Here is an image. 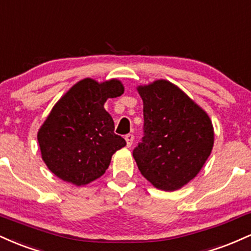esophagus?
<instances>
[{"instance_id":"obj_1","label":"esophagus","mask_w":251,"mask_h":251,"mask_svg":"<svg viewBox=\"0 0 251 251\" xmlns=\"http://www.w3.org/2000/svg\"><path fill=\"white\" fill-rule=\"evenodd\" d=\"M125 140H126V145H127V148H131V145L133 144V140H134V135L133 134H127L125 137Z\"/></svg>"}]
</instances>
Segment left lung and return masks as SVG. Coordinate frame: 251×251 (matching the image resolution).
Masks as SVG:
<instances>
[{
	"mask_svg": "<svg viewBox=\"0 0 251 251\" xmlns=\"http://www.w3.org/2000/svg\"><path fill=\"white\" fill-rule=\"evenodd\" d=\"M137 89L144 103V137L133 158L152 185L175 191L194 179L211 153L212 123L204 109L168 80Z\"/></svg>",
	"mask_w": 251,
	"mask_h": 251,
	"instance_id": "left-lung-1",
	"label": "left lung"
}]
</instances>
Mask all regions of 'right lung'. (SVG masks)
Wrapping results in <instances>:
<instances>
[{
    "label": "right lung",
    "instance_id": "obj_1",
    "mask_svg": "<svg viewBox=\"0 0 251 251\" xmlns=\"http://www.w3.org/2000/svg\"><path fill=\"white\" fill-rule=\"evenodd\" d=\"M123 93L119 80L99 83L86 77L55 103L37 140L43 162L56 177L81 186L105 174L112 155L126 142L114 133V122L103 103Z\"/></svg>",
    "mask_w": 251,
    "mask_h": 251
}]
</instances>
